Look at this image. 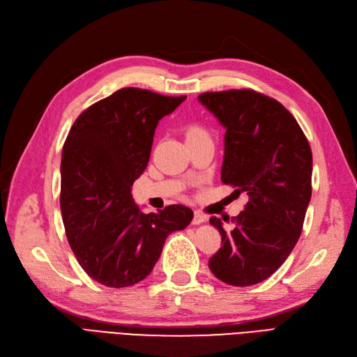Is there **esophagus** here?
<instances>
[{"instance_id": "1", "label": "esophagus", "mask_w": 357, "mask_h": 357, "mask_svg": "<svg viewBox=\"0 0 357 357\" xmlns=\"http://www.w3.org/2000/svg\"><path fill=\"white\" fill-rule=\"evenodd\" d=\"M205 220H207V215L199 213V211H195V214H193L192 223H193V225H201V223H204Z\"/></svg>"}]
</instances>
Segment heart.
Segmentation results:
<instances>
[{"mask_svg": "<svg viewBox=\"0 0 357 357\" xmlns=\"http://www.w3.org/2000/svg\"><path fill=\"white\" fill-rule=\"evenodd\" d=\"M199 135H207L205 134V131L202 128H199V126H190L189 129H188V132H186V137L189 138V137H199Z\"/></svg>", "mask_w": 357, "mask_h": 357, "instance_id": "1", "label": "heart"}]
</instances>
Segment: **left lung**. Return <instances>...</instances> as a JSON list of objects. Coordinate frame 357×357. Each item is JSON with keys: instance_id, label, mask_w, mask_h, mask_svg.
I'll return each mask as SVG.
<instances>
[{"instance_id": "1", "label": "left lung", "mask_w": 357, "mask_h": 357, "mask_svg": "<svg viewBox=\"0 0 357 357\" xmlns=\"http://www.w3.org/2000/svg\"><path fill=\"white\" fill-rule=\"evenodd\" d=\"M198 100L226 128L222 181L248 197L231 231L210 219L222 247L208 266L226 284L261 283L282 266L302 232L311 199V147L296 119L264 93L231 89Z\"/></svg>"}]
</instances>
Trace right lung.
<instances>
[{"instance_id":"add662e5","label":"right lung","mask_w":357,"mask_h":357,"mask_svg":"<svg viewBox=\"0 0 357 357\" xmlns=\"http://www.w3.org/2000/svg\"><path fill=\"white\" fill-rule=\"evenodd\" d=\"M186 96L123 88L86 109L71 126L61 160V211L71 250L95 282L128 287L144 280L167 236L193 211L168 205L144 214L131 188L152 152L155 129Z\"/></svg>"}]
</instances>
